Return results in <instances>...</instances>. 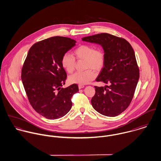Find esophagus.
Segmentation results:
<instances>
[{"label": "esophagus", "mask_w": 161, "mask_h": 161, "mask_svg": "<svg viewBox=\"0 0 161 161\" xmlns=\"http://www.w3.org/2000/svg\"><path fill=\"white\" fill-rule=\"evenodd\" d=\"M78 87H79V89H82V88H84V85L79 84V85L78 86Z\"/></svg>", "instance_id": "34e87169"}]
</instances>
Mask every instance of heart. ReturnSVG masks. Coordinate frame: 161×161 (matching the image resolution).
I'll return each instance as SVG.
<instances>
[{
    "mask_svg": "<svg viewBox=\"0 0 161 161\" xmlns=\"http://www.w3.org/2000/svg\"><path fill=\"white\" fill-rule=\"evenodd\" d=\"M74 55L77 60H85L84 72H76L69 76V81L73 84H86L89 83L96 76L92 69L99 71L105 64L106 56L104 51L91 45L84 44L78 46L74 51ZM61 65L68 72L71 73L75 68V59L68 53L64 54L61 58Z\"/></svg>",
    "mask_w": 161,
    "mask_h": 161,
    "instance_id": "b5f03b06",
    "label": "heart"
}]
</instances>
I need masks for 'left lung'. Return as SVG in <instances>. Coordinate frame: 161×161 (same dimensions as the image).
Here are the masks:
<instances>
[{"label":"left lung","mask_w":161,"mask_h":161,"mask_svg":"<svg viewBox=\"0 0 161 161\" xmlns=\"http://www.w3.org/2000/svg\"><path fill=\"white\" fill-rule=\"evenodd\" d=\"M82 41L101 45L106 56L105 66L96 79L106 86H95L93 108L105 116L119 115L130 105L139 78L132 46L124 38L105 33L84 37Z\"/></svg>","instance_id":"8db88e82"}]
</instances>
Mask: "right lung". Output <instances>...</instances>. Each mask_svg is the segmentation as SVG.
<instances>
[{"instance_id": "1", "label": "right lung", "mask_w": 161, "mask_h": 161, "mask_svg": "<svg viewBox=\"0 0 161 161\" xmlns=\"http://www.w3.org/2000/svg\"><path fill=\"white\" fill-rule=\"evenodd\" d=\"M74 40L54 36L35 43L30 47L22 69V80L33 109L47 119L66 115L72 107L71 98L79 91L74 84L66 88L67 74L61 58L75 45Z\"/></svg>"}]
</instances>
